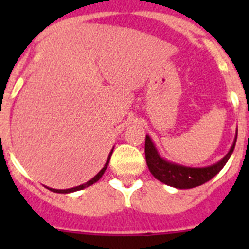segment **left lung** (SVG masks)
Returning <instances> with one entry per match:
<instances>
[{
	"label": "left lung",
	"mask_w": 249,
	"mask_h": 249,
	"mask_svg": "<svg viewBox=\"0 0 249 249\" xmlns=\"http://www.w3.org/2000/svg\"><path fill=\"white\" fill-rule=\"evenodd\" d=\"M236 141L237 135L230 152L217 163L208 167H202V168H195V167H186L172 163V162H168L160 157L149 136H146L144 155H146L147 166L153 177L157 178L162 183L176 187L179 190H188V188L201 186V184L208 182L223 168L224 164L227 163V160L232 155L234 146H236Z\"/></svg>",
	"instance_id": "8db88e82"
}]
</instances>
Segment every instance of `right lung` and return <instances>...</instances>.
<instances>
[{
  "instance_id": "1",
  "label": "right lung",
  "mask_w": 249,
  "mask_h": 249,
  "mask_svg": "<svg viewBox=\"0 0 249 249\" xmlns=\"http://www.w3.org/2000/svg\"><path fill=\"white\" fill-rule=\"evenodd\" d=\"M112 152H113V149H112V151L109 152V156H108V158H107V162H106L105 167H103V168L101 169L100 172H98L97 175L94 176V177L92 178V179H89V182H86V183L81 184V186L73 187V188H68V190H54V188H50V187H47V188H48V190H50V191H52V192H56V193H70V192H74V191H80V190H83V188H86V187H89V186H92V184H93V183H96V182H97L98 179H100V178L102 177V176H103V173H105L106 168H107V166H108V163H109V158H111V156H112Z\"/></svg>"
}]
</instances>
